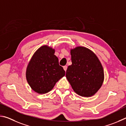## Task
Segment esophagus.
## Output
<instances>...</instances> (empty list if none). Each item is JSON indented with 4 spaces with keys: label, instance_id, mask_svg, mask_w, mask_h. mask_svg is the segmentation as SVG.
Masks as SVG:
<instances>
[{
    "label": "esophagus",
    "instance_id": "esophagus-1",
    "mask_svg": "<svg viewBox=\"0 0 126 126\" xmlns=\"http://www.w3.org/2000/svg\"><path fill=\"white\" fill-rule=\"evenodd\" d=\"M63 69H64L65 71H66L67 69V66H64L63 67Z\"/></svg>",
    "mask_w": 126,
    "mask_h": 126
}]
</instances>
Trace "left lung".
I'll return each mask as SVG.
<instances>
[{"mask_svg": "<svg viewBox=\"0 0 126 126\" xmlns=\"http://www.w3.org/2000/svg\"><path fill=\"white\" fill-rule=\"evenodd\" d=\"M72 65L66 77L74 91L82 97L94 95L102 86L104 71L97 56L89 48L78 46L70 50Z\"/></svg>", "mask_w": 126, "mask_h": 126, "instance_id": "left-lung-1", "label": "left lung"}]
</instances>
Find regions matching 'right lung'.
<instances>
[{
  "label": "right lung",
  "mask_w": 126,
  "mask_h": 126,
  "mask_svg": "<svg viewBox=\"0 0 126 126\" xmlns=\"http://www.w3.org/2000/svg\"><path fill=\"white\" fill-rule=\"evenodd\" d=\"M54 54V48L42 46L35 52L26 67V80L37 94H45L50 91L65 76V71L59 65V59Z\"/></svg>",
  "instance_id": "1"
}]
</instances>
